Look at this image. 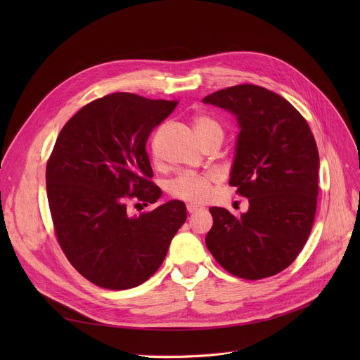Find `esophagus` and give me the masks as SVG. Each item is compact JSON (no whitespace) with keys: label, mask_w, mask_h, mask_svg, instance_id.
Instances as JSON below:
<instances>
[{"label":"esophagus","mask_w":360,"mask_h":360,"mask_svg":"<svg viewBox=\"0 0 360 360\" xmlns=\"http://www.w3.org/2000/svg\"><path fill=\"white\" fill-rule=\"evenodd\" d=\"M186 210H188V213H197V212L202 210V207L197 205V204H188L186 205Z\"/></svg>","instance_id":"esophagus-1"}]
</instances>
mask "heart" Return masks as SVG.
I'll use <instances>...</instances> for the list:
<instances>
[{
  "mask_svg": "<svg viewBox=\"0 0 360 360\" xmlns=\"http://www.w3.org/2000/svg\"><path fill=\"white\" fill-rule=\"evenodd\" d=\"M194 127L197 131V136L202 144L212 140H223V125L210 115L195 117ZM213 182L214 176L210 174L184 172L169 182L167 191L175 198L191 202H201L209 197Z\"/></svg>",
  "mask_w": 360,
  "mask_h": 360,
  "instance_id": "b5f03b06",
  "label": "heart"
}]
</instances>
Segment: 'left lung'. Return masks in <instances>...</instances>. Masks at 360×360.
Segmentation results:
<instances>
[{
    "label": "left lung",
    "instance_id": "1",
    "mask_svg": "<svg viewBox=\"0 0 360 360\" xmlns=\"http://www.w3.org/2000/svg\"><path fill=\"white\" fill-rule=\"evenodd\" d=\"M202 102L238 118L229 185L250 200V210L239 217L212 207L207 248L236 277L274 276L296 259L314 224L319 156L312 131L290 102L261 86H232Z\"/></svg>",
    "mask_w": 360,
    "mask_h": 360
}]
</instances>
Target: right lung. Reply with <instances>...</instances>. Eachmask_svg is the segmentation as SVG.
Returning a JSON list of instances; mask_svg holds the SVG:
<instances>
[{
	"instance_id": "obj_1",
	"label": "right lung",
	"mask_w": 360,
	"mask_h": 360,
	"mask_svg": "<svg viewBox=\"0 0 360 360\" xmlns=\"http://www.w3.org/2000/svg\"><path fill=\"white\" fill-rule=\"evenodd\" d=\"M178 101L112 93L83 106L64 125L46 163L53 231L71 266L93 285L136 288L153 276L186 207L172 200L129 217V202L153 204L160 188L146 143Z\"/></svg>"
}]
</instances>
